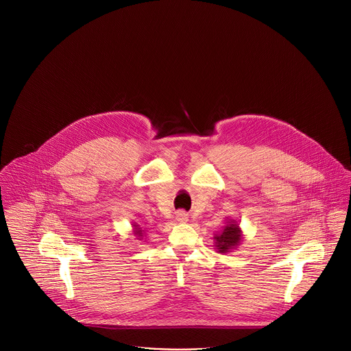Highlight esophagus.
I'll use <instances>...</instances> for the list:
<instances>
[{"instance_id":"obj_1","label":"esophagus","mask_w":351,"mask_h":351,"mask_svg":"<svg viewBox=\"0 0 351 351\" xmlns=\"http://www.w3.org/2000/svg\"><path fill=\"white\" fill-rule=\"evenodd\" d=\"M176 221L180 222V223H184L189 221V215L186 211H178L176 213Z\"/></svg>"}]
</instances>
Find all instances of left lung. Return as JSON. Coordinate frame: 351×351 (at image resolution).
<instances>
[{"label": "left lung", "mask_w": 351, "mask_h": 351, "mask_svg": "<svg viewBox=\"0 0 351 351\" xmlns=\"http://www.w3.org/2000/svg\"><path fill=\"white\" fill-rule=\"evenodd\" d=\"M214 239L218 253L225 254L229 253L230 250H234L240 244V241L243 240V234L239 223L234 219H230L229 222H226L221 233L215 234Z\"/></svg>", "instance_id": "8db88e82"}]
</instances>
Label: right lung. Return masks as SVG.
<instances>
[{
	"mask_svg": "<svg viewBox=\"0 0 351 351\" xmlns=\"http://www.w3.org/2000/svg\"><path fill=\"white\" fill-rule=\"evenodd\" d=\"M133 226H134V234L141 240V237L144 234V230H141V228H138V225H136V223H133Z\"/></svg>",
	"mask_w": 351,
	"mask_h": 351,
	"instance_id": "add662e5",
	"label": "right lung"
}]
</instances>
